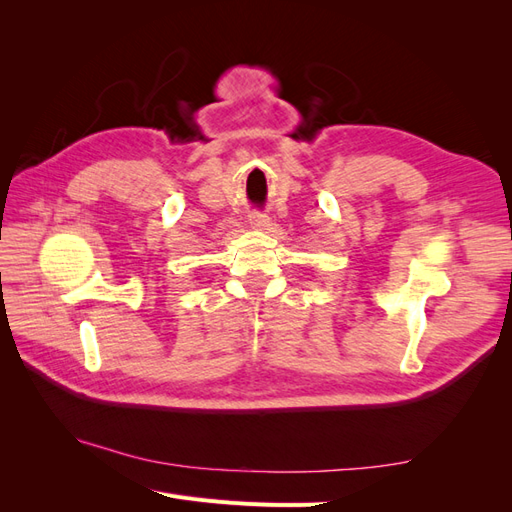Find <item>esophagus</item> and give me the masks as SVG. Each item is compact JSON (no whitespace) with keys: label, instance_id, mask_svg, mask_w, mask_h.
<instances>
[{"label":"esophagus","instance_id":"34e87169","mask_svg":"<svg viewBox=\"0 0 512 512\" xmlns=\"http://www.w3.org/2000/svg\"><path fill=\"white\" fill-rule=\"evenodd\" d=\"M247 220H250V224L254 228H265L269 224V215L262 213V211H252L250 215H247Z\"/></svg>","mask_w":512,"mask_h":512}]
</instances>
